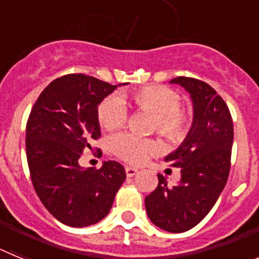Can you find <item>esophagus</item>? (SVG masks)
<instances>
[{
	"instance_id": "esophagus-1",
	"label": "esophagus",
	"mask_w": 259,
	"mask_h": 259,
	"mask_svg": "<svg viewBox=\"0 0 259 259\" xmlns=\"http://www.w3.org/2000/svg\"><path fill=\"white\" fill-rule=\"evenodd\" d=\"M137 172H139V170L135 168V167H130V166L125 167V175H127L128 178H132V176L136 175Z\"/></svg>"
}]
</instances>
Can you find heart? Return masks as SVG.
Segmentation results:
<instances>
[{"label":"heart","mask_w":259,"mask_h":259,"mask_svg":"<svg viewBox=\"0 0 259 259\" xmlns=\"http://www.w3.org/2000/svg\"><path fill=\"white\" fill-rule=\"evenodd\" d=\"M139 109L155 116L158 132L168 141L179 143L188 132L189 116L179 107L180 96L164 85H146L130 95ZM98 120L106 130L120 128L127 120L128 109L120 96L106 97L98 106ZM113 149L120 158L140 164L157 152L158 145L134 134H119L113 139Z\"/></svg>","instance_id":"b5f03b06"}]
</instances>
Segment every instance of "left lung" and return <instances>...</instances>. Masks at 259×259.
<instances>
[{"instance_id": "obj_1", "label": "left lung", "mask_w": 259, "mask_h": 259, "mask_svg": "<svg viewBox=\"0 0 259 259\" xmlns=\"http://www.w3.org/2000/svg\"><path fill=\"white\" fill-rule=\"evenodd\" d=\"M189 93L193 120L179 148L164 157L179 167L182 179L174 187L158 175V187L145 197L150 221L167 232L191 230L218 200L230 174L233 123L223 98L209 84L192 77L170 80Z\"/></svg>"}]
</instances>
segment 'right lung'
<instances>
[{"mask_svg": "<svg viewBox=\"0 0 259 259\" xmlns=\"http://www.w3.org/2000/svg\"><path fill=\"white\" fill-rule=\"evenodd\" d=\"M71 74L53 80L29 114L26 149L31 179L48 211L70 227L96 224L109 214L125 180L124 167L105 161L100 170L79 158L101 136L98 105L118 87Z\"/></svg>", "mask_w": 259, "mask_h": 259, "instance_id": "add662e5", "label": "right lung"}]
</instances>
